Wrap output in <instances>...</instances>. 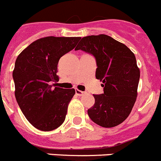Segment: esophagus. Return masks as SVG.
<instances>
[{
  "mask_svg": "<svg viewBox=\"0 0 161 161\" xmlns=\"http://www.w3.org/2000/svg\"><path fill=\"white\" fill-rule=\"evenodd\" d=\"M75 92H76V94L77 95V96H82V95L85 94V92L79 90V89H75Z\"/></svg>",
  "mask_w": 161,
  "mask_h": 161,
  "instance_id": "obj_1",
  "label": "esophagus"
}]
</instances>
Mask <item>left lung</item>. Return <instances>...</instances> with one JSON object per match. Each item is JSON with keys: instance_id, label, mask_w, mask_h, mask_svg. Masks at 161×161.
Listing matches in <instances>:
<instances>
[{"instance_id": "obj_1", "label": "left lung", "mask_w": 161, "mask_h": 161, "mask_svg": "<svg viewBox=\"0 0 161 161\" xmlns=\"http://www.w3.org/2000/svg\"><path fill=\"white\" fill-rule=\"evenodd\" d=\"M75 50L94 56L96 78L102 82L104 93L93 94L89 118L103 127L118 126L128 117L137 97L140 72L136 56L126 45L106 35L84 37Z\"/></svg>"}]
</instances>
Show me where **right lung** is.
Returning <instances> with one entry per match:
<instances>
[{"mask_svg":"<svg viewBox=\"0 0 161 161\" xmlns=\"http://www.w3.org/2000/svg\"><path fill=\"white\" fill-rule=\"evenodd\" d=\"M80 37L48 36L33 42L15 62L13 78L15 97L32 126L42 131L58 128L64 122L74 89L51 85L57 81V65L64 55L72 51Z\"/></svg>","mask_w":161,"mask_h":161,"instance_id":"right-lung-1","label":"right lung"}]
</instances>
